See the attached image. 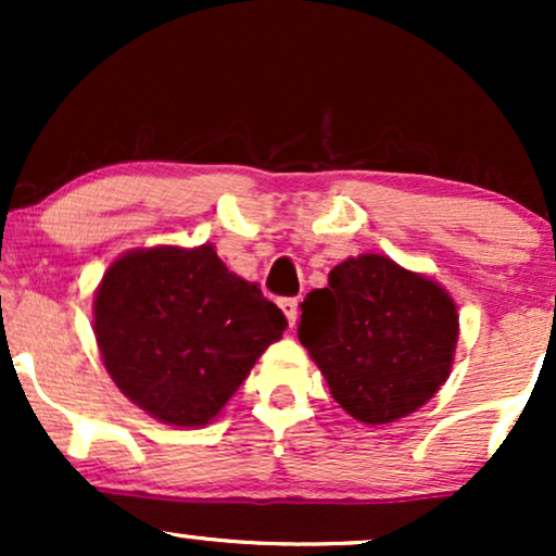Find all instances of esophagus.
<instances>
[{
  "mask_svg": "<svg viewBox=\"0 0 556 556\" xmlns=\"http://www.w3.org/2000/svg\"><path fill=\"white\" fill-rule=\"evenodd\" d=\"M279 308H282V314L287 316V324H290V327H295V321H298V298H282V300H279Z\"/></svg>",
  "mask_w": 556,
  "mask_h": 556,
  "instance_id": "obj_1",
  "label": "esophagus"
}]
</instances>
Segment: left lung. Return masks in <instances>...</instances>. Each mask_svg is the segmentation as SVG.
<instances>
[{
    "label": "left lung",
    "mask_w": 556,
    "mask_h": 556,
    "mask_svg": "<svg viewBox=\"0 0 556 556\" xmlns=\"http://www.w3.org/2000/svg\"><path fill=\"white\" fill-rule=\"evenodd\" d=\"M298 337L331 397L361 424H392L426 405L450 376L457 305L392 258L363 253L329 271L300 305Z\"/></svg>",
    "instance_id": "left-lung-1"
}]
</instances>
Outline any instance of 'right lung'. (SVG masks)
Returning a JSON list of instances; mask_svg holds the SVG:
<instances>
[{
  "mask_svg": "<svg viewBox=\"0 0 556 556\" xmlns=\"http://www.w3.org/2000/svg\"><path fill=\"white\" fill-rule=\"evenodd\" d=\"M285 329L282 311L208 242L125 253L93 298L114 384L151 418L185 429L208 424Z\"/></svg>",
  "mask_w": 556,
  "mask_h": 556,
  "instance_id": "1",
  "label": "right lung"
}]
</instances>
